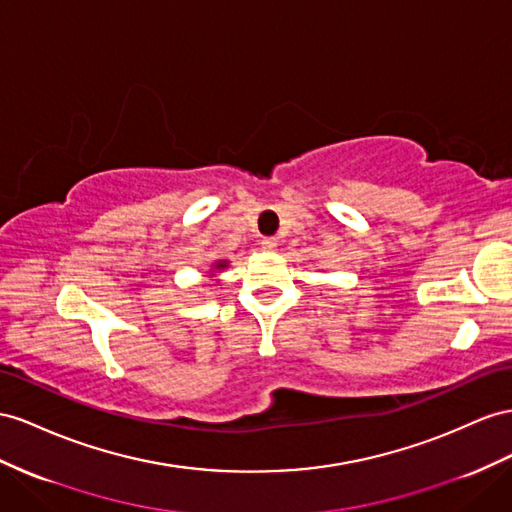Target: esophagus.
I'll return each mask as SVG.
<instances>
[{"label": "esophagus", "mask_w": 512, "mask_h": 512, "mask_svg": "<svg viewBox=\"0 0 512 512\" xmlns=\"http://www.w3.org/2000/svg\"><path fill=\"white\" fill-rule=\"evenodd\" d=\"M277 246H279L277 238H264V240H261V248H264V251H268V253L277 251Z\"/></svg>", "instance_id": "1"}]
</instances>
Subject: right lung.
Wrapping results in <instances>:
<instances>
[{
  "label": "right lung",
  "mask_w": 512,
  "mask_h": 512,
  "mask_svg": "<svg viewBox=\"0 0 512 512\" xmlns=\"http://www.w3.org/2000/svg\"><path fill=\"white\" fill-rule=\"evenodd\" d=\"M214 268H216V270H222V268H227V261H225V259H222V261H216V264H214Z\"/></svg>",
  "instance_id": "obj_1"
}]
</instances>
